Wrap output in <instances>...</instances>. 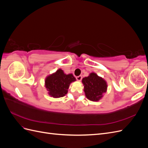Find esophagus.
I'll list each match as a JSON object with an SVG mask.
<instances>
[{
    "label": "esophagus",
    "mask_w": 148,
    "mask_h": 148,
    "mask_svg": "<svg viewBox=\"0 0 148 148\" xmlns=\"http://www.w3.org/2000/svg\"><path fill=\"white\" fill-rule=\"evenodd\" d=\"M76 79H77L78 81H81L82 79V76L79 75V76H78V77H76Z\"/></svg>",
    "instance_id": "obj_1"
}]
</instances>
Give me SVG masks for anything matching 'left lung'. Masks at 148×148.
<instances>
[{"instance_id": "8db88e82", "label": "left lung", "mask_w": 148, "mask_h": 148, "mask_svg": "<svg viewBox=\"0 0 148 148\" xmlns=\"http://www.w3.org/2000/svg\"><path fill=\"white\" fill-rule=\"evenodd\" d=\"M84 91L88 99L92 101H99L102 94L106 92L107 85L104 79L95 73H90L88 77L83 78Z\"/></svg>"}]
</instances>
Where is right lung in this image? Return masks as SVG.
<instances>
[{
	"label": "right lung",
	"instance_id": "add662e5",
	"mask_svg": "<svg viewBox=\"0 0 148 148\" xmlns=\"http://www.w3.org/2000/svg\"><path fill=\"white\" fill-rule=\"evenodd\" d=\"M75 80L72 74L66 75L63 70L59 69L46 78L45 85L49 95L53 97H60L66 95L70 84Z\"/></svg>",
	"mask_w": 148,
	"mask_h": 148
}]
</instances>
